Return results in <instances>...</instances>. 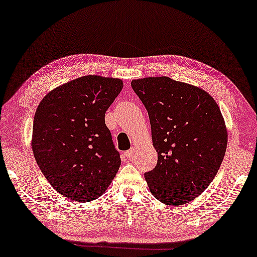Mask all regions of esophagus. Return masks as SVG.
<instances>
[{
  "label": "esophagus",
  "mask_w": 257,
  "mask_h": 257,
  "mask_svg": "<svg viewBox=\"0 0 257 257\" xmlns=\"http://www.w3.org/2000/svg\"><path fill=\"white\" fill-rule=\"evenodd\" d=\"M134 153H135V151H134L133 149L128 150V151H125V152H124V157L127 159H132L133 156H134Z\"/></svg>",
  "instance_id": "obj_1"
}]
</instances>
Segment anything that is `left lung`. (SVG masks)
<instances>
[{"label":"left lung","instance_id":"1","mask_svg":"<svg viewBox=\"0 0 257 257\" xmlns=\"http://www.w3.org/2000/svg\"><path fill=\"white\" fill-rule=\"evenodd\" d=\"M148 109L156 168L145 173L153 197L165 205H185L216 176L227 146V129L208 92L168 76L132 81Z\"/></svg>","mask_w":257,"mask_h":257}]
</instances>
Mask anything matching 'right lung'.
<instances>
[{
  "mask_svg": "<svg viewBox=\"0 0 257 257\" xmlns=\"http://www.w3.org/2000/svg\"><path fill=\"white\" fill-rule=\"evenodd\" d=\"M122 80L77 77L48 92L36 108L32 150L41 172L65 198L84 202L103 194L119 170L105 113Z\"/></svg>",
  "mask_w": 257,
  "mask_h": 257,
  "instance_id": "add662e5",
  "label": "right lung"
}]
</instances>
